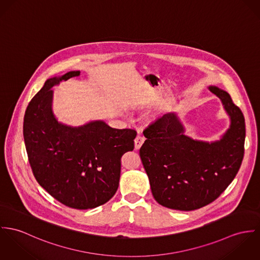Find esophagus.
<instances>
[{"label": "esophagus", "mask_w": 260, "mask_h": 260, "mask_svg": "<svg viewBox=\"0 0 260 260\" xmlns=\"http://www.w3.org/2000/svg\"><path fill=\"white\" fill-rule=\"evenodd\" d=\"M144 141H145L144 137H143V136H138V137L135 139V147H136L137 149H139V148L143 145V144H144Z\"/></svg>", "instance_id": "1"}]
</instances>
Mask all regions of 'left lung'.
<instances>
[{"label": "left lung", "mask_w": 260, "mask_h": 260, "mask_svg": "<svg viewBox=\"0 0 260 260\" xmlns=\"http://www.w3.org/2000/svg\"><path fill=\"white\" fill-rule=\"evenodd\" d=\"M209 89L231 116V127L220 141L209 144L184 136L173 113L144 129L146 140L140 156L152 196L162 206L182 211L203 207L226 189L239 171L244 155V116L226 91Z\"/></svg>", "instance_id": "left-lung-1"}]
</instances>
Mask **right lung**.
Instances as JSON below:
<instances>
[{"instance_id": "1", "label": "right lung", "mask_w": 260, "mask_h": 260, "mask_svg": "<svg viewBox=\"0 0 260 260\" xmlns=\"http://www.w3.org/2000/svg\"><path fill=\"white\" fill-rule=\"evenodd\" d=\"M80 74L69 72L45 83L27 107L23 135L29 166L39 184L66 206L88 209L115 196L120 157L134 149L137 132L113 128L102 120L79 127L58 122L52 113L51 87Z\"/></svg>"}]
</instances>
